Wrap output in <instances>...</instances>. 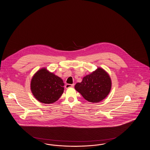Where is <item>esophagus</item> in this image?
<instances>
[{
    "label": "esophagus",
    "mask_w": 150,
    "mask_h": 150,
    "mask_svg": "<svg viewBox=\"0 0 150 150\" xmlns=\"http://www.w3.org/2000/svg\"><path fill=\"white\" fill-rule=\"evenodd\" d=\"M74 87V84H67L65 85V88H68L70 87Z\"/></svg>",
    "instance_id": "esophagus-1"
}]
</instances>
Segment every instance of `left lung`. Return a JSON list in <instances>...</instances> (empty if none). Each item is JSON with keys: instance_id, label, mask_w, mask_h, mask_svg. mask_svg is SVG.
Returning a JSON list of instances; mask_svg holds the SVG:
<instances>
[{"instance_id": "8db88e82", "label": "left lung", "mask_w": 150, "mask_h": 150, "mask_svg": "<svg viewBox=\"0 0 150 150\" xmlns=\"http://www.w3.org/2000/svg\"><path fill=\"white\" fill-rule=\"evenodd\" d=\"M111 80L108 74L98 68L90 74L84 77L81 83H77L75 89L87 101L98 103L102 101L110 92Z\"/></svg>"}]
</instances>
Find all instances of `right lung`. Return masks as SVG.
Returning <instances> with one entry per match:
<instances>
[{"instance_id":"add662e5","label":"right lung","mask_w":150,"mask_h":150,"mask_svg":"<svg viewBox=\"0 0 150 150\" xmlns=\"http://www.w3.org/2000/svg\"><path fill=\"white\" fill-rule=\"evenodd\" d=\"M63 81L52 73L43 68L37 71L31 81V90L40 102L51 104L55 102L64 92Z\"/></svg>"}]
</instances>
